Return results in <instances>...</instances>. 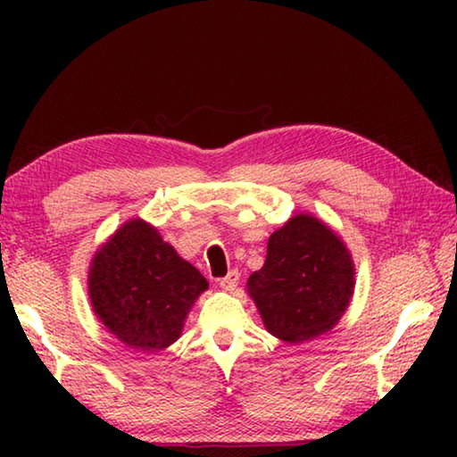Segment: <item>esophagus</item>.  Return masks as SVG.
Instances as JSON below:
<instances>
[{
  "label": "esophagus",
  "instance_id": "esophagus-1",
  "mask_svg": "<svg viewBox=\"0 0 457 457\" xmlns=\"http://www.w3.org/2000/svg\"><path fill=\"white\" fill-rule=\"evenodd\" d=\"M218 282H220V286H221L223 290H236V286L239 282V272H237V270H231L228 276L220 278Z\"/></svg>",
  "mask_w": 457,
  "mask_h": 457
}]
</instances>
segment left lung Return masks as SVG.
I'll list each match as a JSON object with an SVG mask.
<instances>
[{
  "mask_svg": "<svg viewBox=\"0 0 457 457\" xmlns=\"http://www.w3.org/2000/svg\"><path fill=\"white\" fill-rule=\"evenodd\" d=\"M353 288L349 250L335 231L304 213L270 236L264 266L247 280L268 332L290 345L335 327Z\"/></svg>",
  "mask_w": 457,
  "mask_h": 457,
  "instance_id": "left-lung-1",
  "label": "left lung"
}]
</instances>
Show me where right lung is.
<instances>
[{"label":"right lung","mask_w":457,"mask_h":457,"mask_svg":"<svg viewBox=\"0 0 457 457\" xmlns=\"http://www.w3.org/2000/svg\"><path fill=\"white\" fill-rule=\"evenodd\" d=\"M207 280L141 220L122 226L96 252L88 274L98 319L130 349L161 351L181 335L183 320Z\"/></svg>","instance_id":"right-lung-1"}]
</instances>
